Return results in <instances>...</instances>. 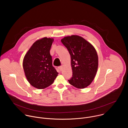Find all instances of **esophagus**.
Instances as JSON below:
<instances>
[{
	"label": "esophagus",
	"mask_w": 128,
	"mask_h": 128,
	"mask_svg": "<svg viewBox=\"0 0 128 128\" xmlns=\"http://www.w3.org/2000/svg\"><path fill=\"white\" fill-rule=\"evenodd\" d=\"M58 68H59V69L60 70V71H62V69H63V66H59V67H58Z\"/></svg>",
	"instance_id": "1"
}]
</instances>
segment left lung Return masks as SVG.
Returning <instances> with one entry per match:
<instances>
[{"mask_svg":"<svg viewBox=\"0 0 128 128\" xmlns=\"http://www.w3.org/2000/svg\"><path fill=\"white\" fill-rule=\"evenodd\" d=\"M71 57L72 76L69 84L78 88H86L92 82L98 66V57L94 46L78 35L66 36L61 40Z\"/></svg>","mask_w":128,"mask_h":128,"instance_id":"left-lung-1","label":"left lung"}]
</instances>
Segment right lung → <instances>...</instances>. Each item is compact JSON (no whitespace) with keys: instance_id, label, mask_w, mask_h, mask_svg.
I'll use <instances>...</instances> for the list:
<instances>
[{"instance_id":"right-lung-1","label":"right lung","mask_w":128,"mask_h":128,"mask_svg":"<svg viewBox=\"0 0 128 128\" xmlns=\"http://www.w3.org/2000/svg\"><path fill=\"white\" fill-rule=\"evenodd\" d=\"M54 40L44 38L36 41L24 58L26 77L33 86L44 89L51 85L58 73L52 65L50 49Z\"/></svg>"}]
</instances>
